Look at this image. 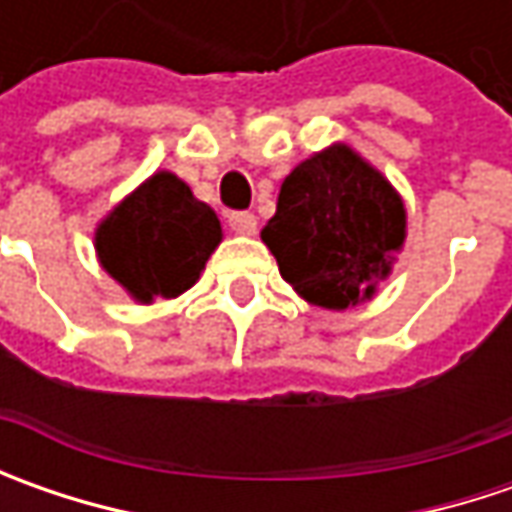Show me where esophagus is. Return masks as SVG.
<instances>
[{
    "label": "esophagus",
    "mask_w": 512,
    "mask_h": 512,
    "mask_svg": "<svg viewBox=\"0 0 512 512\" xmlns=\"http://www.w3.org/2000/svg\"><path fill=\"white\" fill-rule=\"evenodd\" d=\"M227 225H230L233 233H245V236H250V233L256 230V216L247 213V210H233V213H227Z\"/></svg>",
    "instance_id": "34e87169"
}]
</instances>
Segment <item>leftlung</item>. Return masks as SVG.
I'll return each instance as SVG.
<instances>
[{
  "mask_svg": "<svg viewBox=\"0 0 512 512\" xmlns=\"http://www.w3.org/2000/svg\"><path fill=\"white\" fill-rule=\"evenodd\" d=\"M282 279L319 307L370 299L404 242V207L379 170L344 145L316 153L285 179L262 230Z\"/></svg>",
  "mask_w": 512,
  "mask_h": 512,
  "instance_id": "8db88e82",
  "label": "left lung"
}]
</instances>
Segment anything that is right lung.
Returning <instances> with one entry per match:
<instances>
[{"instance_id": "add662e5", "label": "right lung", "mask_w": 512, "mask_h": 512, "mask_svg": "<svg viewBox=\"0 0 512 512\" xmlns=\"http://www.w3.org/2000/svg\"><path fill=\"white\" fill-rule=\"evenodd\" d=\"M219 239L216 213L182 179L156 173L102 222L96 250L110 276L148 305L196 285Z\"/></svg>"}]
</instances>
